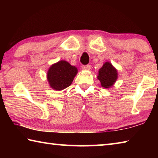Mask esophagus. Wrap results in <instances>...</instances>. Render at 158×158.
Masks as SVG:
<instances>
[{"label": "esophagus", "instance_id": "34e87169", "mask_svg": "<svg viewBox=\"0 0 158 158\" xmlns=\"http://www.w3.org/2000/svg\"><path fill=\"white\" fill-rule=\"evenodd\" d=\"M81 68H82V69H84V70H90V68H91V67H90V65H82Z\"/></svg>", "mask_w": 158, "mask_h": 158}]
</instances>
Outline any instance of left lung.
Returning <instances> with one entry per match:
<instances>
[{
  "label": "left lung",
  "instance_id": "left-lung-1",
  "mask_svg": "<svg viewBox=\"0 0 158 158\" xmlns=\"http://www.w3.org/2000/svg\"><path fill=\"white\" fill-rule=\"evenodd\" d=\"M97 77L102 87L110 89L118 79V70L110 62H105L99 69Z\"/></svg>",
  "mask_w": 158,
  "mask_h": 158
}]
</instances>
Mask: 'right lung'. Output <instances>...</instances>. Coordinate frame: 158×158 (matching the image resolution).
<instances>
[{"mask_svg": "<svg viewBox=\"0 0 158 158\" xmlns=\"http://www.w3.org/2000/svg\"><path fill=\"white\" fill-rule=\"evenodd\" d=\"M77 73L78 69L75 66L71 65L68 61L59 60L50 66L47 79L52 89L62 90L72 84Z\"/></svg>", "mask_w": 158, "mask_h": 158, "instance_id": "1", "label": "right lung"}]
</instances>
